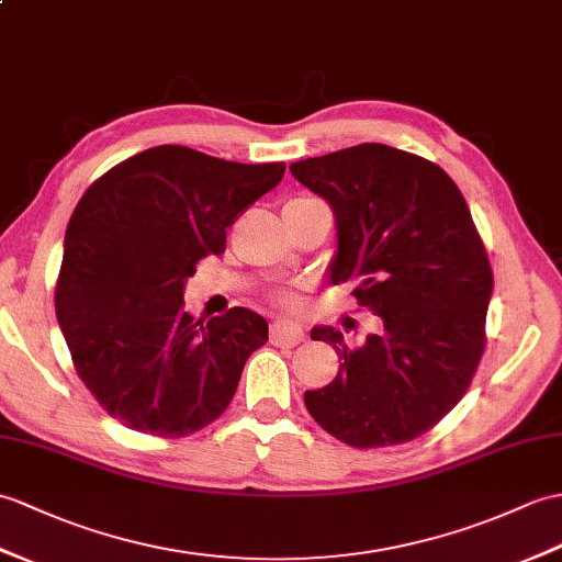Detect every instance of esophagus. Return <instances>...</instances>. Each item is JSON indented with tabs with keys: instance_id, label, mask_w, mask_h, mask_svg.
<instances>
[{
	"instance_id": "34e87169",
	"label": "esophagus",
	"mask_w": 562,
	"mask_h": 562,
	"mask_svg": "<svg viewBox=\"0 0 562 562\" xmlns=\"http://www.w3.org/2000/svg\"><path fill=\"white\" fill-rule=\"evenodd\" d=\"M304 340L302 325L290 321H276L270 325V342L276 347H294Z\"/></svg>"
}]
</instances>
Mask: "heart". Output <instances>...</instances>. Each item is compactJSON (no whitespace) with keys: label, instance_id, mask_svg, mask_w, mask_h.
I'll list each match as a JSON object with an SVG mask.
<instances>
[{"label":"heart","instance_id":"1","mask_svg":"<svg viewBox=\"0 0 562 562\" xmlns=\"http://www.w3.org/2000/svg\"><path fill=\"white\" fill-rule=\"evenodd\" d=\"M280 302H282V304H292V296H286V294H280Z\"/></svg>","mask_w":562,"mask_h":562}]
</instances>
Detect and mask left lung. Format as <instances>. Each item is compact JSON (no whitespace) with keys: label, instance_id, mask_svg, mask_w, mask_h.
<instances>
[{"label":"left lung","instance_id":"obj_1","mask_svg":"<svg viewBox=\"0 0 562 562\" xmlns=\"http://www.w3.org/2000/svg\"><path fill=\"white\" fill-rule=\"evenodd\" d=\"M333 207V284L383 328L349 347L330 325L311 330L340 359L335 381L306 390L308 414L351 448L407 442L458 404L484 355L493 272L454 181L434 162L361 143L290 165Z\"/></svg>","mask_w":562,"mask_h":562}]
</instances>
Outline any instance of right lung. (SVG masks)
I'll return each mask as SVG.
<instances>
[{"label":"right lung","instance_id":"1","mask_svg":"<svg viewBox=\"0 0 562 562\" xmlns=\"http://www.w3.org/2000/svg\"><path fill=\"white\" fill-rule=\"evenodd\" d=\"M284 162L241 165L155 146L104 172L78 201L55 292L74 367L100 407L140 434L179 438L227 409L268 323L232 308L184 311L195 263L225 251L227 227L280 184Z\"/></svg>","mask_w":562,"mask_h":562}]
</instances>
